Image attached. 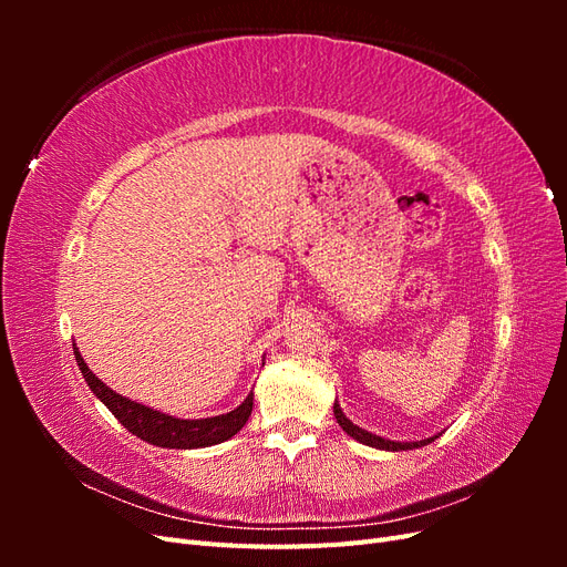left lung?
<instances>
[{
    "label": "left lung",
    "instance_id": "1",
    "mask_svg": "<svg viewBox=\"0 0 567 567\" xmlns=\"http://www.w3.org/2000/svg\"><path fill=\"white\" fill-rule=\"evenodd\" d=\"M333 414H336V421L340 423L342 431H346L350 437H354L357 442H364V444H369V447H375V450L402 452V450H414V447H423V444L433 442V437H431V440H421V442H392V440H383V437L373 435V433H369V431H362V427L354 425V423H352V421H350L346 414H342V409H340V404H338V402L333 404Z\"/></svg>",
    "mask_w": 567,
    "mask_h": 567
}]
</instances>
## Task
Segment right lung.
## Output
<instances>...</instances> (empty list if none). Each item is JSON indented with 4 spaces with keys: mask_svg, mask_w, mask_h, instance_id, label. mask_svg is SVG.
<instances>
[{
    "mask_svg": "<svg viewBox=\"0 0 567 567\" xmlns=\"http://www.w3.org/2000/svg\"><path fill=\"white\" fill-rule=\"evenodd\" d=\"M75 350L78 367L84 375V381L94 390L96 398L109 406L111 414L123 423L127 431L136 437L146 440L148 444H156V447L167 450H198V447H210V444L225 442L231 435H236L246 425L250 411H252V392L244 400L241 406H236L229 414L213 416V419H196V421H184L161 414V411H153L144 404H136L123 394L113 392L109 385L101 383L96 375L84 364L82 354Z\"/></svg>",
    "mask_w": 567,
    "mask_h": 567,
    "instance_id": "obj_1",
    "label": "right lung"
}]
</instances>
